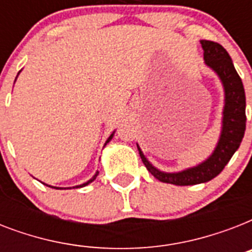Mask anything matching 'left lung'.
Instances as JSON below:
<instances>
[{
  "mask_svg": "<svg viewBox=\"0 0 252 252\" xmlns=\"http://www.w3.org/2000/svg\"><path fill=\"white\" fill-rule=\"evenodd\" d=\"M205 64L220 77L225 91L222 126L220 140L213 153L204 162L179 172H163L154 167L137 145L138 153L148 171L163 183L175 186H193L205 183L219 175L230 161L242 142L246 130V95L241 77L235 70L229 53L222 45L211 40H201Z\"/></svg>",
  "mask_w": 252,
  "mask_h": 252,
  "instance_id": "1",
  "label": "left lung"
}]
</instances>
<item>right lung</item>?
<instances>
[{"mask_svg": "<svg viewBox=\"0 0 252 252\" xmlns=\"http://www.w3.org/2000/svg\"><path fill=\"white\" fill-rule=\"evenodd\" d=\"M114 133H115V132H112V134H111L110 137H108V140H107V141H106V144H108V142H110L111 140H112V137H114ZM106 144H104V145H106ZM98 174H99V172L96 171V172H95V175L93 176V178H91L90 180H87L86 183H84V184H80V186H76V187H77V188H80V187H85V186H87V184H89V183H91V182H94V180H95V178H96V176H98ZM45 186H47V184H45ZM48 187H51V186H48ZM76 187H74V188H76ZM52 188H56V187H52Z\"/></svg>", "mask_w": 252, "mask_h": 252, "instance_id": "add662e5", "label": "right lung"}]
</instances>
